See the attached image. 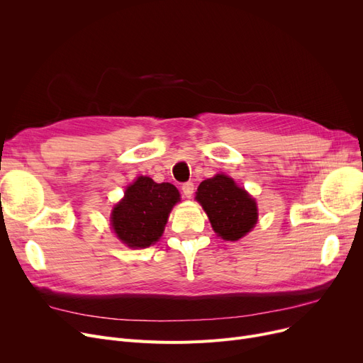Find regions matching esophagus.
Segmentation results:
<instances>
[{
  "label": "esophagus",
  "mask_w": 363,
  "mask_h": 363,
  "mask_svg": "<svg viewBox=\"0 0 363 363\" xmlns=\"http://www.w3.org/2000/svg\"><path fill=\"white\" fill-rule=\"evenodd\" d=\"M182 193L185 197H191L194 193V184L193 182H184L182 184Z\"/></svg>",
  "instance_id": "esophagus-1"
}]
</instances>
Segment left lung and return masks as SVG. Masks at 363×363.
<instances>
[{
    "label": "left lung",
    "instance_id": "obj_1",
    "mask_svg": "<svg viewBox=\"0 0 363 363\" xmlns=\"http://www.w3.org/2000/svg\"><path fill=\"white\" fill-rule=\"evenodd\" d=\"M196 199L211 219L213 231L226 241L240 240L257 222L256 201L226 175L203 181Z\"/></svg>",
    "mask_w": 363,
    "mask_h": 363
}]
</instances>
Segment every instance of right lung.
<instances>
[{
    "mask_svg": "<svg viewBox=\"0 0 363 363\" xmlns=\"http://www.w3.org/2000/svg\"><path fill=\"white\" fill-rule=\"evenodd\" d=\"M178 201L179 193L175 185L140 177L126 188L123 200L114 206L113 230L119 240L133 249L150 247L162 237L167 216Z\"/></svg>",
    "mask_w": 363,
    "mask_h": 363,
    "instance_id": "1",
    "label": "right lung"
}]
</instances>
